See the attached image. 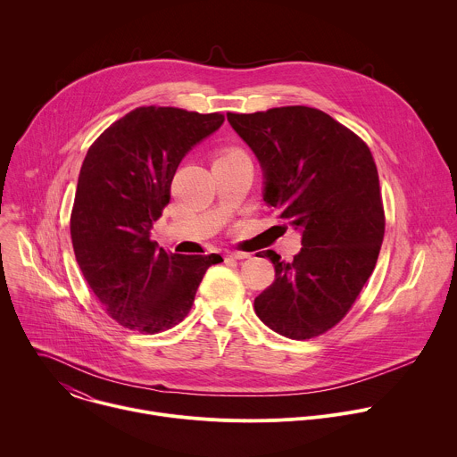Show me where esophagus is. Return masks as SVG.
Returning <instances> with one entry per match:
<instances>
[{
  "label": "esophagus",
  "instance_id": "obj_1",
  "mask_svg": "<svg viewBox=\"0 0 457 457\" xmlns=\"http://www.w3.org/2000/svg\"><path fill=\"white\" fill-rule=\"evenodd\" d=\"M226 256H228V258H233V260H244V258H249V253H242V251H229Z\"/></svg>",
  "mask_w": 457,
  "mask_h": 457
}]
</instances>
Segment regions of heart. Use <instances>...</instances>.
Here are the masks:
<instances>
[{"label": "heart", "mask_w": 457, "mask_h": 457, "mask_svg": "<svg viewBox=\"0 0 457 457\" xmlns=\"http://www.w3.org/2000/svg\"><path fill=\"white\" fill-rule=\"evenodd\" d=\"M233 152H240L238 148H228V150H224V154L222 156H228V154H233Z\"/></svg>", "instance_id": "heart-1"}]
</instances>
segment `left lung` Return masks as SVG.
Returning <instances> with one entry per match:
<instances>
[{
  "mask_svg": "<svg viewBox=\"0 0 457 457\" xmlns=\"http://www.w3.org/2000/svg\"><path fill=\"white\" fill-rule=\"evenodd\" d=\"M263 174V201L303 231L292 262L270 258L274 281L254 299L276 334L305 341L334 328L371 276L386 215L371 150L353 130L307 105L228 112Z\"/></svg>",
  "mask_w": 457,
  "mask_h": 457,
  "instance_id": "obj_1",
  "label": "left lung"
}]
</instances>
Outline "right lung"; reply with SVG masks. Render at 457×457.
Listing matches in <instances>:
<instances>
[{
  "instance_id": "add662e5",
  "label": "right lung",
  "mask_w": 457,
  "mask_h": 457,
  "mask_svg": "<svg viewBox=\"0 0 457 457\" xmlns=\"http://www.w3.org/2000/svg\"><path fill=\"white\" fill-rule=\"evenodd\" d=\"M222 121L220 112L143 105L111 123L87 150L70 233L87 285L123 328L158 334L181 323L206 269L222 262L215 253H167L150 240L181 160Z\"/></svg>"
}]
</instances>
